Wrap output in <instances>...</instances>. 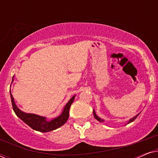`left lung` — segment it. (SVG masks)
<instances>
[{
  "instance_id": "8db88e82",
  "label": "left lung",
  "mask_w": 158,
  "mask_h": 158,
  "mask_svg": "<svg viewBox=\"0 0 158 158\" xmlns=\"http://www.w3.org/2000/svg\"><path fill=\"white\" fill-rule=\"evenodd\" d=\"M139 114H137V115H136V116H135V117H134V118H131V119H130V120H129V122H128V124H129V123H131V122H134V121H135V119H136V118H137V116H139ZM94 117H95V118H96L97 120H98V121H99V122H103V119H101V118H99V117H98V116L96 115V112H95V111H94Z\"/></svg>"
}]
</instances>
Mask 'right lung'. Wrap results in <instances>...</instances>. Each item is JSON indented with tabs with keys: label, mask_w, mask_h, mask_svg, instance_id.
<instances>
[{
	"label": "right lung",
	"mask_w": 158,
	"mask_h": 158,
	"mask_svg": "<svg viewBox=\"0 0 158 158\" xmlns=\"http://www.w3.org/2000/svg\"><path fill=\"white\" fill-rule=\"evenodd\" d=\"M14 80H12V82ZM10 98H11L13 109H14L16 116L20 118L23 122H24L31 129H33L36 131H42V132H47V131L55 130V129L59 128V127L65 124V122L68 119L69 117V111H70V106L75 99V96L71 98L70 100L68 101V103L64 106V110L61 115L58 116L57 118H54L53 120L50 121V122H47V121H46L45 117H42V116H40L32 114H26L24 112L21 111L20 109H18L16 105L15 104L14 98H13L10 90Z\"/></svg>",
	"instance_id": "right-lung-1"
}]
</instances>
